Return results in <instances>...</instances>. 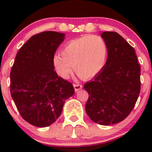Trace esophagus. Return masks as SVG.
<instances>
[{
	"mask_svg": "<svg viewBox=\"0 0 152 152\" xmlns=\"http://www.w3.org/2000/svg\"><path fill=\"white\" fill-rule=\"evenodd\" d=\"M73 87H74V90L76 92H77L78 90H81L82 88V85H80V84H74Z\"/></svg>",
	"mask_w": 152,
	"mask_h": 152,
	"instance_id": "1",
	"label": "esophagus"
}]
</instances>
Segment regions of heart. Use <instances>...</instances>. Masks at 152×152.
Returning a JSON list of instances; mask_svg holds the SVG:
<instances>
[{"mask_svg": "<svg viewBox=\"0 0 152 152\" xmlns=\"http://www.w3.org/2000/svg\"><path fill=\"white\" fill-rule=\"evenodd\" d=\"M60 55L53 56V65L61 77L67 79L72 67L83 79L93 78L104 67L107 58L105 40L98 35H86L69 41Z\"/></svg>", "mask_w": 152, "mask_h": 152, "instance_id": "b5f03b06", "label": "heart"}]
</instances>
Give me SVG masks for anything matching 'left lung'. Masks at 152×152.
<instances>
[{
  "instance_id": "1",
  "label": "left lung",
  "mask_w": 152,
  "mask_h": 152,
  "mask_svg": "<svg viewBox=\"0 0 152 152\" xmlns=\"http://www.w3.org/2000/svg\"><path fill=\"white\" fill-rule=\"evenodd\" d=\"M102 37L107 45L103 70L84 88L89 98L87 114L100 125L124 121L135 105L140 91V67L135 50L119 34L104 31Z\"/></svg>"
}]
</instances>
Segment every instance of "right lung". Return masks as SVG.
I'll use <instances>...</instances> for the list:
<instances>
[{
  "instance_id": "right-lung-1",
  "label": "right lung",
  "mask_w": 152,
  "mask_h": 152,
  "mask_svg": "<svg viewBox=\"0 0 152 152\" xmlns=\"http://www.w3.org/2000/svg\"><path fill=\"white\" fill-rule=\"evenodd\" d=\"M65 34L43 31L20 48L10 73V92L23 118L37 127L48 126L74 94L70 82L58 76L53 59Z\"/></svg>"
}]
</instances>
